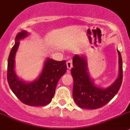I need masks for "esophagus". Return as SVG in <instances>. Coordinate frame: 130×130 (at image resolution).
I'll return each mask as SVG.
<instances>
[{"mask_svg": "<svg viewBox=\"0 0 130 130\" xmlns=\"http://www.w3.org/2000/svg\"><path fill=\"white\" fill-rule=\"evenodd\" d=\"M67 68H68V69H69V70L72 68V67H73V63H72L71 60H69L67 62Z\"/></svg>", "mask_w": 130, "mask_h": 130, "instance_id": "34e87169", "label": "esophagus"}]
</instances>
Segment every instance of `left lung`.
Here are the masks:
<instances>
[{"instance_id":"left-lung-1","label":"left lung","mask_w":130,"mask_h":130,"mask_svg":"<svg viewBox=\"0 0 130 130\" xmlns=\"http://www.w3.org/2000/svg\"><path fill=\"white\" fill-rule=\"evenodd\" d=\"M119 56V74L113 84L107 88L102 89L95 86L91 80L87 69L86 59L84 56H74L73 59L71 74L73 78V96L76 105L80 108L88 109H99L107 103L118 93L123 78L122 60L121 54L117 50Z\"/></svg>"}]
</instances>
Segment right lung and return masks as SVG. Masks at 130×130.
I'll return each mask as SVG.
<instances>
[{
  "instance_id": "right-lung-1",
  "label": "right lung",
  "mask_w": 130,
  "mask_h": 130,
  "mask_svg": "<svg viewBox=\"0 0 130 130\" xmlns=\"http://www.w3.org/2000/svg\"><path fill=\"white\" fill-rule=\"evenodd\" d=\"M22 31L15 37L8 61L7 80L9 86L21 102L29 106H45L51 102L59 80L67 71L66 61L46 59L43 70L37 80L26 83L17 77L14 71V57L21 38L27 36Z\"/></svg>"
}]
</instances>
